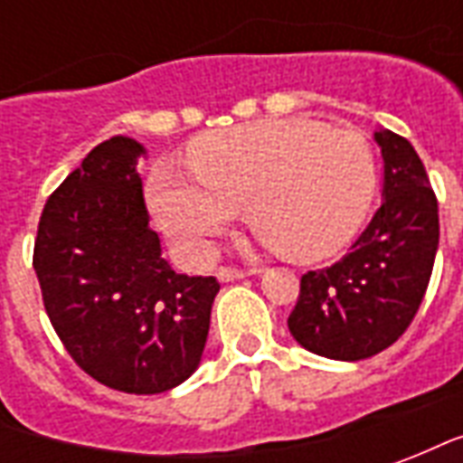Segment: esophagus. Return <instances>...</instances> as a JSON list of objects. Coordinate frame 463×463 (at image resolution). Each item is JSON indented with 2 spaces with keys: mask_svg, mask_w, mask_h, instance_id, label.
<instances>
[{
  "mask_svg": "<svg viewBox=\"0 0 463 463\" xmlns=\"http://www.w3.org/2000/svg\"><path fill=\"white\" fill-rule=\"evenodd\" d=\"M255 268L252 270H238V268H221V270L215 272L218 275V280L221 282H232V280H242V278H248V275H255Z\"/></svg>",
  "mask_w": 463,
  "mask_h": 463,
  "instance_id": "34e87169",
  "label": "esophagus"
}]
</instances>
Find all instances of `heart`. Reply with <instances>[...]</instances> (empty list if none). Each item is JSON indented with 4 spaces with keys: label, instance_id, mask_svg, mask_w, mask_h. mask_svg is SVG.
I'll list each match as a JSON object with an SVG mask.
<instances>
[{
    "label": "heart",
    "instance_id": "1",
    "mask_svg": "<svg viewBox=\"0 0 463 463\" xmlns=\"http://www.w3.org/2000/svg\"><path fill=\"white\" fill-rule=\"evenodd\" d=\"M195 181L156 173L151 208L193 262L245 208L255 232L295 260H320L357 232L374 193V156L352 128L272 118L211 133L188 153Z\"/></svg>",
    "mask_w": 463,
    "mask_h": 463
}]
</instances>
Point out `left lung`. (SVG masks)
<instances>
[{"instance_id":"left-lung-1","label":"left lung","mask_w":463,"mask_h":463,"mask_svg":"<svg viewBox=\"0 0 463 463\" xmlns=\"http://www.w3.org/2000/svg\"><path fill=\"white\" fill-rule=\"evenodd\" d=\"M382 205L352 250L302 275L288 327L302 347L357 362L404 335L424 300L439 248V205L414 146L379 128Z\"/></svg>"}]
</instances>
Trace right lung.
I'll use <instances>...</instances> for the list:
<instances>
[{
	"mask_svg": "<svg viewBox=\"0 0 463 463\" xmlns=\"http://www.w3.org/2000/svg\"><path fill=\"white\" fill-rule=\"evenodd\" d=\"M146 148L99 143L46 201L34 270L52 327L79 367L126 394H161L198 369L215 278L161 258L136 171Z\"/></svg>",
	"mask_w": 463,
	"mask_h": 463,
	"instance_id": "1",
	"label": "right lung"
}]
</instances>
